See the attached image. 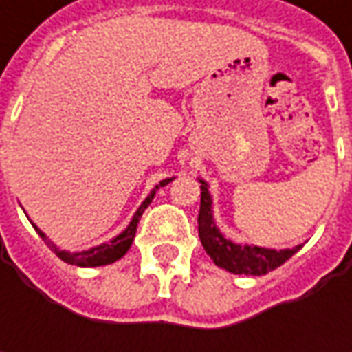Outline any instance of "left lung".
<instances>
[{
    "label": "left lung",
    "instance_id": "obj_1",
    "mask_svg": "<svg viewBox=\"0 0 352 352\" xmlns=\"http://www.w3.org/2000/svg\"><path fill=\"white\" fill-rule=\"evenodd\" d=\"M197 233L206 252L211 261L233 274H247V276H261L286 263L292 254H296L302 245L286 250L263 249L250 245H235L225 239L219 229L215 227L213 213H211V196L206 182H201V201L197 213Z\"/></svg>",
    "mask_w": 352,
    "mask_h": 352
}]
</instances>
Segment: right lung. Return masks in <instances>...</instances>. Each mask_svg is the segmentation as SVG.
I'll use <instances>...</instances> for the list:
<instances>
[{
  "mask_svg": "<svg viewBox=\"0 0 352 352\" xmlns=\"http://www.w3.org/2000/svg\"><path fill=\"white\" fill-rule=\"evenodd\" d=\"M172 178H168V180H162V182L156 186L155 190L146 196V199L141 204V208L137 210V213H135V217H133V221L129 223V227L121 233L119 236H116L113 241H109V243H103V245H100V247H96V249H89V250H84V252H76V254H70V252H66V250H60L56 249V245L52 243V241H48V236L41 231V229H36V233L43 236V241L47 243V247L60 261H64V263L68 264H76V266H103V264H111L116 263V261H119L125 252H127L129 249H131V245H133V239H135V233H137V225H139V219H141L142 211L148 208V204L153 201V197H155L156 190L160 188V186H166V184L170 182Z\"/></svg>",
  "mask_w": 352,
  "mask_h": 352,
  "instance_id": "add662e5",
  "label": "right lung"
}]
</instances>
